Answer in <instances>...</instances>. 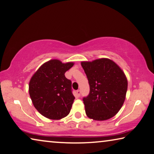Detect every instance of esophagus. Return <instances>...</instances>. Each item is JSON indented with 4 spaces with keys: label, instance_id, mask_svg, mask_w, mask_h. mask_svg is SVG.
I'll return each mask as SVG.
<instances>
[{
    "label": "esophagus",
    "instance_id": "obj_1",
    "mask_svg": "<svg viewBox=\"0 0 154 154\" xmlns=\"http://www.w3.org/2000/svg\"><path fill=\"white\" fill-rule=\"evenodd\" d=\"M76 94H77L78 96H80V90H78L77 91H76Z\"/></svg>",
    "mask_w": 154,
    "mask_h": 154
}]
</instances>
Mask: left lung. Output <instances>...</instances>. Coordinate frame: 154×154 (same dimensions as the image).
Instances as JSON below:
<instances>
[{"mask_svg": "<svg viewBox=\"0 0 154 154\" xmlns=\"http://www.w3.org/2000/svg\"><path fill=\"white\" fill-rule=\"evenodd\" d=\"M89 80L90 92L83 98L85 112L95 121L109 119L122 107L128 89V80L117 63L106 58L82 61Z\"/></svg>", "mask_w": 154, "mask_h": 154, "instance_id": "left-lung-1", "label": "left lung"}]
</instances>
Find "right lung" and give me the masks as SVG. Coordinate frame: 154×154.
Instances as JSON below:
<instances>
[{
    "label": "right lung",
    "mask_w": 154,
    "mask_h": 154,
    "mask_svg": "<svg viewBox=\"0 0 154 154\" xmlns=\"http://www.w3.org/2000/svg\"><path fill=\"white\" fill-rule=\"evenodd\" d=\"M74 63L58 59L44 63L32 75L29 85L30 97L40 114L50 119H61L69 115L75 97L72 82L65 73Z\"/></svg>",
    "instance_id": "right-lung-1"
}]
</instances>
